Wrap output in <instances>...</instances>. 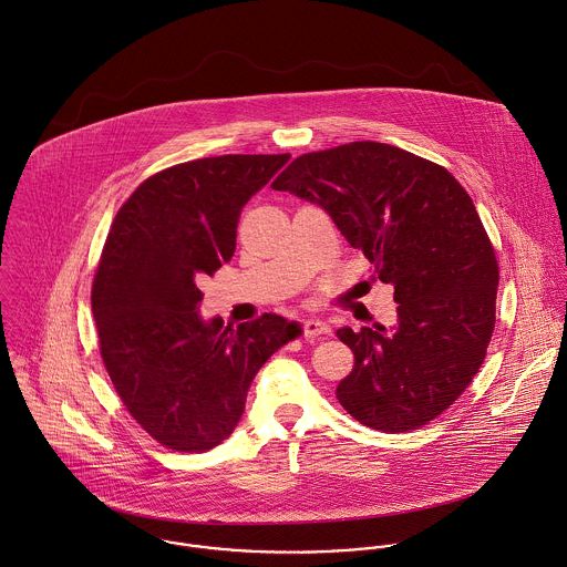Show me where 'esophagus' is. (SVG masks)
<instances>
[{
  "label": "esophagus",
  "instance_id": "34e87169",
  "mask_svg": "<svg viewBox=\"0 0 567 567\" xmlns=\"http://www.w3.org/2000/svg\"><path fill=\"white\" fill-rule=\"evenodd\" d=\"M329 331H331L329 324L319 321V319H308V321L303 323V336H306L308 340L324 338V336H329Z\"/></svg>",
  "mask_w": 567,
  "mask_h": 567
}]
</instances>
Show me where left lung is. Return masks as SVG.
I'll return each instance as SVG.
<instances>
[{
	"mask_svg": "<svg viewBox=\"0 0 567 567\" xmlns=\"http://www.w3.org/2000/svg\"><path fill=\"white\" fill-rule=\"evenodd\" d=\"M272 189L321 205L395 288L393 331H336L353 351L340 405L386 434L436 419L472 384L495 327L499 268L472 196L443 165L378 142L301 155Z\"/></svg>",
	"mask_w": 567,
	"mask_h": 567,
	"instance_id": "1",
	"label": "left lung"
}]
</instances>
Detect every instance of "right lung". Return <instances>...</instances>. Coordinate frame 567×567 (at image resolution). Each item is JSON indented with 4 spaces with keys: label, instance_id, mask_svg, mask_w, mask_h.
<instances>
[{
    "label": "right lung",
    "instance_id": "1",
    "mask_svg": "<svg viewBox=\"0 0 567 567\" xmlns=\"http://www.w3.org/2000/svg\"><path fill=\"white\" fill-rule=\"evenodd\" d=\"M288 159L223 155L165 167L109 229L91 286L100 355L124 408L167 450L220 445L255 373L301 333L277 315L205 323L196 286L234 257L244 205Z\"/></svg>",
    "mask_w": 567,
    "mask_h": 567
}]
</instances>
